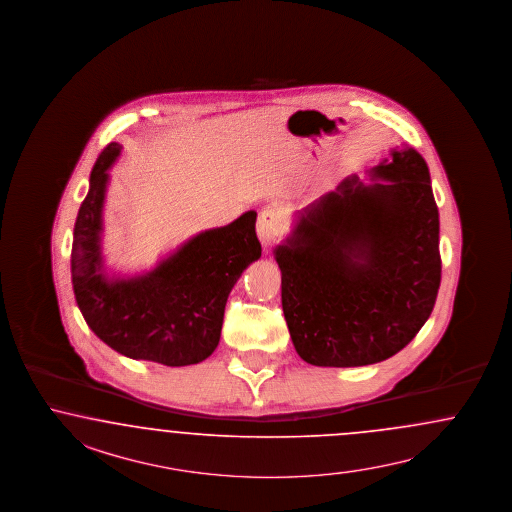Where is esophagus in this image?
Segmentation results:
<instances>
[{
  "instance_id": "1",
  "label": "esophagus",
  "mask_w": 512,
  "mask_h": 512,
  "mask_svg": "<svg viewBox=\"0 0 512 512\" xmlns=\"http://www.w3.org/2000/svg\"><path fill=\"white\" fill-rule=\"evenodd\" d=\"M256 231H258V237L264 245L271 243L277 237V233H279V213L273 207H264L260 211Z\"/></svg>"
}]
</instances>
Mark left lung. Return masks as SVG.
Wrapping results in <instances>:
<instances>
[{
  "label": "left lung",
  "mask_w": 512,
  "mask_h": 512,
  "mask_svg": "<svg viewBox=\"0 0 512 512\" xmlns=\"http://www.w3.org/2000/svg\"><path fill=\"white\" fill-rule=\"evenodd\" d=\"M371 181L348 177L275 248L282 311L301 360L382 362L426 324L441 284L439 211L426 160L392 150Z\"/></svg>",
  "instance_id": "8db88e82"
}]
</instances>
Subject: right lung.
<instances>
[{"mask_svg":"<svg viewBox=\"0 0 512 512\" xmlns=\"http://www.w3.org/2000/svg\"><path fill=\"white\" fill-rule=\"evenodd\" d=\"M122 147L109 143L90 173L73 228L71 281L88 328L132 360L181 367L209 358L220 341L233 284L262 256L256 213L201 231L152 271L109 277L101 256L109 169Z\"/></svg>","mask_w":512,"mask_h":512,"instance_id":"1","label":"right lung"}]
</instances>
